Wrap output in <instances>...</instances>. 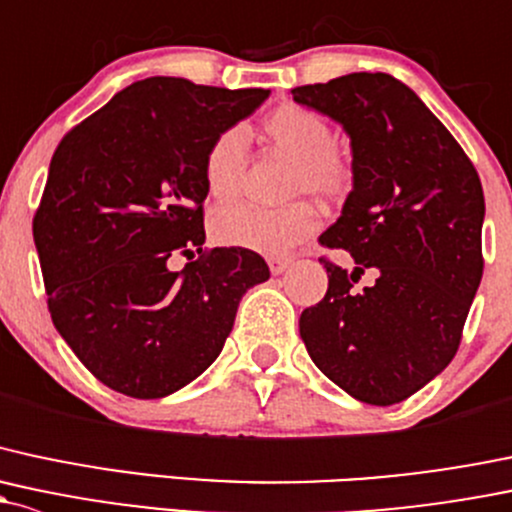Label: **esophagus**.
I'll use <instances>...</instances> for the list:
<instances>
[{
	"label": "esophagus",
	"mask_w": 512,
	"mask_h": 512,
	"mask_svg": "<svg viewBox=\"0 0 512 512\" xmlns=\"http://www.w3.org/2000/svg\"><path fill=\"white\" fill-rule=\"evenodd\" d=\"M267 265H270L272 274H282L284 270H289L292 260H289V257H270V260H267Z\"/></svg>",
	"instance_id": "esophagus-1"
}]
</instances>
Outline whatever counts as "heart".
Returning a JSON list of instances; mask_svg holds the SVG:
<instances>
[{
	"label": "heart",
	"instance_id": "obj_1",
	"mask_svg": "<svg viewBox=\"0 0 512 512\" xmlns=\"http://www.w3.org/2000/svg\"><path fill=\"white\" fill-rule=\"evenodd\" d=\"M262 134L272 147L294 159L287 181V196H316L326 203H341L353 193L358 171L353 154L333 139L326 115L309 105L284 102L267 112ZM245 134L228 127L208 142L203 154V181L215 201H230L240 193L245 174ZM321 218L309 201H294L282 208H260L233 203L213 213V238L228 247L279 257L316 233Z\"/></svg>",
	"mask_w": 512,
	"mask_h": 512
}]
</instances>
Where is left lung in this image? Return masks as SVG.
Here are the masks:
<instances>
[{
    "instance_id": "obj_1",
    "label": "left lung",
    "mask_w": 512,
    "mask_h": 512,
    "mask_svg": "<svg viewBox=\"0 0 512 512\" xmlns=\"http://www.w3.org/2000/svg\"><path fill=\"white\" fill-rule=\"evenodd\" d=\"M351 134L358 181L321 235L351 272L319 257L326 297L301 311L316 368L355 400L395 405L451 363L483 277L486 203L476 166L427 105L387 73L292 90ZM376 282L360 293V273Z\"/></svg>"
}]
</instances>
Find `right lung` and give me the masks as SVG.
<instances>
[{
  "label": "right lung",
  "mask_w": 512,
  "mask_h": 512,
  "mask_svg": "<svg viewBox=\"0 0 512 512\" xmlns=\"http://www.w3.org/2000/svg\"><path fill=\"white\" fill-rule=\"evenodd\" d=\"M267 95L139 80L53 152L34 215L48 311L102 385L137 400L181 390L223 351L242 294L270 279L257 252L203 250V154ZM176 254L192 262L171 273Z\"/></svg>",
  "instance_id": "1"
}]
</instances>
